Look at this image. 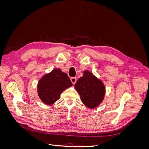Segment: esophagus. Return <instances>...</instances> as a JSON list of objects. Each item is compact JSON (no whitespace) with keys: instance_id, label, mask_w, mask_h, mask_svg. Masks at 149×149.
<instances>
[{"instance_id":"obj_1","label":"esophagus","mask_w":149,"mask_h":149,"mask_svg":"<svg viewBox=\"0 0 149 149\" xmlns=\"http://www.w3.org/2000/svg\"><path fill=\"white\" fill-rule=\"evenodd\" d=\"M71 83H73V84H74L75 83H76V78H75V77H73V78H71Z\"/></svg>"}]
</instances>
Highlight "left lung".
Segmentation results:
<instances>
[{
  "label": "left lung",
  "mask_w": 149,
  "mask_h": 149,
  "mask_svg": "<svg viewBox=\"0 0 149 149\" xmlns=\"http://www.w3.org/2000/svg\"><path fill=\"white\" fill-rule=\"evenodd\" d=\"M74 87L84 104L91 109L100 104L105 95L103 83L88 71L84 72L83 76L77 81Z\"/></svg>",
  "instance_id": "1"
}]
</instances>
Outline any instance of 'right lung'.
<instances>
[{
	"label": "right lung",
	"instance_id": "add662e5",
	"mask_svg": "<svg viewBox=\"0 0 149 149\" xmlns=\"http://www.w3.org/2000/svg\"><path fill=\"white\" fill-rule=\"evenodd\" d=\"M73 85L68 75L60 69L53 70L40 79L38 94L43 102L51 105L60 99L61 93Z\"/></svg>",
	"mask_w": 149,
	"mask_h": 149
}]
</instances>
